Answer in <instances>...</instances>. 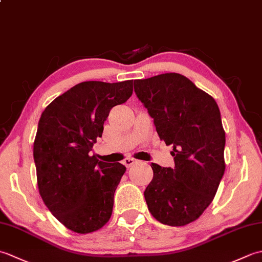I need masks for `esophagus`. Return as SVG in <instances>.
<instances>
[{
    "instance_id": "obj_1",
    "label": "esophagus",
    "mask_w": 262,
    "mask_h": 262,
    "mask_svg": "<svg viewBox=\"0 0 262 262\" xmlns=\"http://www.w3.org/2000/svg\"><path fill=\"white\" fill-rule=\"evenodd\" d=\"M135 163H137V160H135V159L127 158V159L124 160V164L127 166V168H130V166L134 165Z\"/></svg>"
}]
</instances>
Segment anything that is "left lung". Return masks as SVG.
I'll return each instance as SVG.
<instances>
[{"label": "left lung", "mask_w": 262, "mask_h": 262, "mask_svg": "<svg viewBox=\"0 0 262 262\" xmlns=\"http://www.w3.org/2000/svg\"><path fill=\"white\" fill-rule=\"evenodd\" d=\"M134 90L161 140L173 147L174 168L151 164L153 179L144 191L148 210L165 225L191 223L213 202L225 171L219 105L178 73L135 80Z\"/></svg>", "instance_id": "obj_1"}]
</instances>
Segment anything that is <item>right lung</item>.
Listing matches in <instances>:
<instances>
[{
    "instance_id": "add662e5",
    "label": "right lung",
    "mask_w": 262,
    "mask_h": 262,
    "mask_svg": "<svg viewBox=\"0 0 262 262\" xmlns=\"http://www.w3.org/2000/svg\"><path fill=\"white\" fill-rule=\"evenodd\" d=\"M133 80L82 82L49 103L33 143L39 193L69 230L86 234L109 221L126 166L91 157L110 109L126 102Z\"/></svg>"
}]
</instances>
